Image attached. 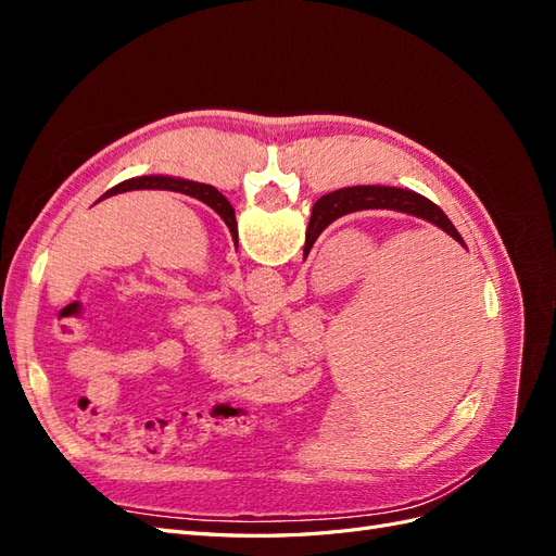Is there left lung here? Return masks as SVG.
Here are the masks:
<instances>
[{"label": "left lung", "mask_w": 556, "mask_h": 556, "mask_svg": "<svg viewBox=\"0 0 556 556\" xmlns=\"http://www.w3.org/2000/svg\"><path fill=\"white\" fill-rule=\"evenodd\" d=\"M131 190H172V192H180L199 199L201 204L211 206L217 215L223 217L225 225L231 231V239L239 243V227H237V215H233V208L227 201L225 194L217 192L213 185L206 182H194V180H185V178H174V176H139V178H129L117 182L115 188H111L109 192H104L97 201H104L113 194H123V192H131Z\"/></svg>", "instance_id": "1"}]
</instances>
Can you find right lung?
I'll use <instances>...</instances> for the list:
<instances>
[{"mask_svg": "<svg viewBox=\"0 0 556 556\" xmlns=\"http://www.w3.org/2000/svg\"><path fill=\"white\" fill-rule=\"evenodd\" d=\"M396 211V213H406L413 217H419V220H427L443 229L445 233L454 241H459L464 248L462 233L454 229L450 223V217L429 201L427 197L417 194L413 190H403V188H387V185H355V188H343L329 192L325 197H319L313 206L311 213V223L306 231V248L308 252L315 243V239L323 233L333 220L348 215V213H357V211Z\"/></svg>", "mask_w": 556, "mask_h": 556, "instance_id": "obj_1", "label": "right lung"}]
</instances>
